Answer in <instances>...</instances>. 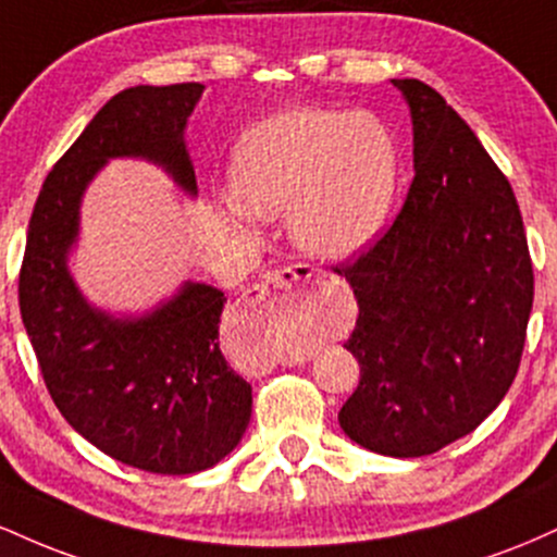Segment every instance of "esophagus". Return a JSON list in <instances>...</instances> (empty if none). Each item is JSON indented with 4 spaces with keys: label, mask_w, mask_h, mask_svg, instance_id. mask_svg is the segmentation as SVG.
<instances>
[{
    "label": "esophagus",
    "mask_w": 557,
    "mask_h": 557,
    "mask_svg": "<svg viewBox=\"0 0 557 557\" xmlns=\"http://www.w3.org/2000/svg\"><path fill=\"white\" fill-rule=\"evenodd\" d=\"M300 280H306V283H311L314 287V293H311V298L317 300H324L330 296L332 290L337 287V277L330 272H322L317 270V267H309V264H296V267H280V270H272L264 274V280H261L259 285H253V290L248 293V298L243 300V309H240V317L248 319V322H259V317L264 314V300L270 296V290H283V287H293Z\"/></svg>",
    "instance_id": "34e87169"
}]
</instances>
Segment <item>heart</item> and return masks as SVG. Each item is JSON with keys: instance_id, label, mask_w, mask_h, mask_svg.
Listing matches in <instances>:
<instances>
[{"instance_id": "obj_1", "label": "heart", "mask_w": 557, "mask_h": 557, "mask_svg": "<svg viewBox=\"0 0 557 557\" xmlns=\"http://www.w3.org/2000/svg\"><path fill=\"white\" fill-rule=\"evenodd\" d=\"M395 151L374 120L300 107L253 125L240 138L233 196L240 212H290L304 251L348 259L367 248L393 201Z\"/></svg>"}]
</instances>
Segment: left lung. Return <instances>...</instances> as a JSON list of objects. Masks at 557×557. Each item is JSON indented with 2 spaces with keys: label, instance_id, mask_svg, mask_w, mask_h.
<instances>
[{
  "label": "left lung",
  "instance_id": "8db88e82",
  "mask_svg": "<svg viewBox=\"0 0 557 557\" xmlns=\"http://www.w3.org/2000/svg\"><path fill=\"white\" fill-rule=\"evenodd\" d=\"M393 86L417 175L385 235L335 267L359 300L345 348L361 367L337 421L367 450L419 458L474 432L513 385L534 272L513 188L474 131L426 83Z\"/></svg>",
  "mask_w": 557,
  "mask_h": 557
}]
</instances>
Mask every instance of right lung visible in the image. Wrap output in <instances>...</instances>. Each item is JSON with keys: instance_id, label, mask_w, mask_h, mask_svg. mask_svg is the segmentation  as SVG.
Returning <instances> with one entry per match:
<instances>
[{"instance_id": "add662e5", "label": "right lung", "mask_w": 557, "mask_h": 557, "mask_svg": "<svg viewBox=\"0 0 557 557\" xmlns=\"http://www.w3.org/2000/svg\"><path fill=\"white\" fill-rule=\"evenodd\" d=\"M201 83L112 96L44 181L21 267V317L49 395L75 432L114 461L151 474L212 469L251 421V385L220 350L225 293L185 283L138 319L91 309L67 272L86 185L114 157H144L190 196L183 131Z\"/></svg>"}]
</instances>
